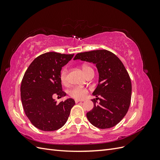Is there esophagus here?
I'll return each mask as SVG.
<instances>
[{"label": "esophagus", "mask_w": 160, "mask_h": 160, "mask_svg": "<svg viewBox=\"0 0 160 160\" xmlns=\"http://www.w3.org/2000/svg\"><path fill=\"white\" fill-rule=\"evenodd\" d=\"M75 103H78V102H81V101H81V100H79V99H75Z\"/></svg>", "instance_id": "1"}]
</instances>
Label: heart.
I'll use <instances>...</instances> for the list:
<instances>
[{
	"instance_id": "b5f03b06",
	"label": "heart",
	"mask_w": 160,
	"mask_h": 160,
	"mask_svg": "<svg viewBox=\"0 0 160 160\" xmlns=\"http://www.w3.org/2000/svg\"><path fill=\"white\" fill-rule=\"evenodd\" d=\"M85 74L88 76L90 72H94L92 67L88 65H84L82 66ZM68 68L67 67H64L60 72V81L61 83L64 85L68 84ZM88 93V89L83 88V87L79 86H75L71 88L68 91V94L72 98L76 99H83L87 96Z\"/></svg>"
}]
</instances>
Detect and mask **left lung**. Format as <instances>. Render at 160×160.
Listing matches in <instances>:
<instances>
[{"label": "left lung", "instance_id": "1", "mask_svg": "<svg viewBox=\"0 0 160 160\" xmlns=\"http://www.w3.org/2000/svg\"><path fill=\"white\" fill-rule=\"evenodd\" d=\"M76 59L96 64L99 74V84L93 93L97 98L92 99L94 107L87 113V118L100 129L115 126L126 115L131 103L132 82L128 72L119 58L108 50L77 53Z\"/></svg>", "mask_w": 160, "mask_h": 160}]
</instances>
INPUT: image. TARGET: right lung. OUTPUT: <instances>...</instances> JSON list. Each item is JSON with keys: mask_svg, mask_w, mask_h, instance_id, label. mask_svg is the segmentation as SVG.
Here are the masks:
<instances>
[{"mask_svg": "<svg viewBox=\"0 0 160 160\" xmlns=\"http://www.w3.org/2000/svg\"><path fill=\"white\" fill-rule=\"evenodd\" d=\"M73 55L45 52L35 58L25 72L21 85L22 107L27 117L38 129L55 131L68 119L75 101L69 98L57 103L52 97L65 96L66 93L62 91L60 72Z\"/></svg>", "mask_w": 160, "mask_h": 160, "instance_id": "add662e5", "label": "right lung"}]
</instances>
